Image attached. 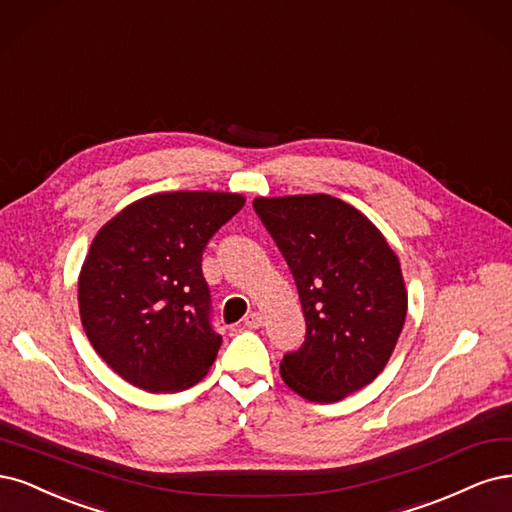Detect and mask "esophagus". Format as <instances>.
I'll use <instances>...</instances> for the list:
<instances>
[{
	"mask_svg": "<svg viewBox=\"0 0 512 512\" xmlns=\"http://www.w3.org/2000/svg\"><path fill=\"white\" fill-rule=\"evenodd\" d=\"M244 325L249 329H259L263 325V317L259 315V312H251V315H246Z\"/></svg>",
	"mask_w": 512,
	"mask_h": 512,
	"instance_id": "esophagus-1",
	"label": "esophagus"
}]
</instances>
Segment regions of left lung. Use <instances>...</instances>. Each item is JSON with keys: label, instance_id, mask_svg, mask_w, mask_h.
I'll return each instance as SVG.
<instances>
[{"label": "left lung", "instance_id": "1", "mask_svg": "<svg viewBox=\"0 0 512 512\" xmlns=\"http://www.w3.org/2000/svg\"><path fill=\"white\" fill-rule=\"evenodd\" d=\"M255 212L293 274L306 319L280 376L302 398L338 402L383 372L406 319L400 259L357 208L338 197H255Z\"/></svg>", "mask_w": 512, "mask_h": 512}]
</instances>
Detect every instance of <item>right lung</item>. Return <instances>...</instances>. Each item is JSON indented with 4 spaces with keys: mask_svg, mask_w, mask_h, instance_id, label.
Masks as SVG:
<instances>
[{
    "mask_svg": "<svg viewBox=\"0 0 512 512\" xmlns=\"http://www.w3.org/2000/svg\"><path fill=\"white\" fill-rule=\"evenodd\" d=\"M242 206L238 193H155L93 238L78 276L80 321L97 355L127 383L183 391L214 364L223 338L210 321L202 253Z\"/></svg>",
    "mask_w": 512,
    "mask_h": 512,
    "instance_id": "obj_1",
    "label": "right lung"
}]
</instances>
